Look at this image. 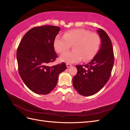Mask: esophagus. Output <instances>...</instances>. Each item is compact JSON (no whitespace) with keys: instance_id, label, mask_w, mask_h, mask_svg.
I'll use <instances>...</instances> for the list:
<instances>
[{"instance_id":"esophagus-1","label":"esophagus","mask_w":130,"mask_h":130,"mask_svg":"<svg viewBox=\"0 0 130 130\" xmlns=\"http://www.w3.org/2000/svg\"><path fill=\"white\" fill-rule=\"evenodd\" d=\"M72 66V65L71 64H66V66H67L68 68L71 67V66Z\"/></svg>"}]
</instances>
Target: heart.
Listing matches in <instances>:
<instances>
[{"mask_svg":"<svg viewBox=\"0 0 130 130\" xmlns=\"http://www.w3.org/2000/svg\"><path fill=\"white\" fill-rule=\"evenodd\" d=\"M100 38L95 32L83 29H72L65 32L64 35H57L54 41V49L58 53L68 51L73 45L74 50L62 54L60 61L66 63H75L92 59L99 48Z\"/></svg>","mask_w":130,"mask_h":130,"instance_id":"b5f03b06","label":"heart"}]
</instances>
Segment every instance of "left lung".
<instances>
[{
    "label": "left lung",
    "instance_id": "obj_1",
    "mask_svg": "<svg viewBox=\"0 0 130 130\" xmlns=\"http://www.w3.org/2000/svg\"><path fill=\"white\" fill-rule=\"evenodd\" d=\"M97 32L101 39L98 53L86 65H77L76 75L72 79L74 88L79 94L88 96L99 92L111 76L114 63L112 45L107 33L99 29Z\"/></svg>",
    "mask_w": 130,
    "mask_h": 130
}]
</instances>
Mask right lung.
I'll list each match as a JSON object with an SVG mask.
<instances>
[{
  "mask_svg": "<svg viewBox=\"0 0 130 130\" xmlns=\"http://www.w3.org/2000/svg\"><path fill=\"white\" fill-rule=\"evenodd\" d=\"M60 28L37 26L24 35L17 51L18 71L25 85L38 94L46 95L55 88L59 75L66 69L64 62L53 66L48 64L58 55L54 41Z\"/></svg>",
  "mask_w": 130,
  "mask_h": 130,
  "instance_id": "right-lung-1",
  "label": "right lung"
}]
</instances>
